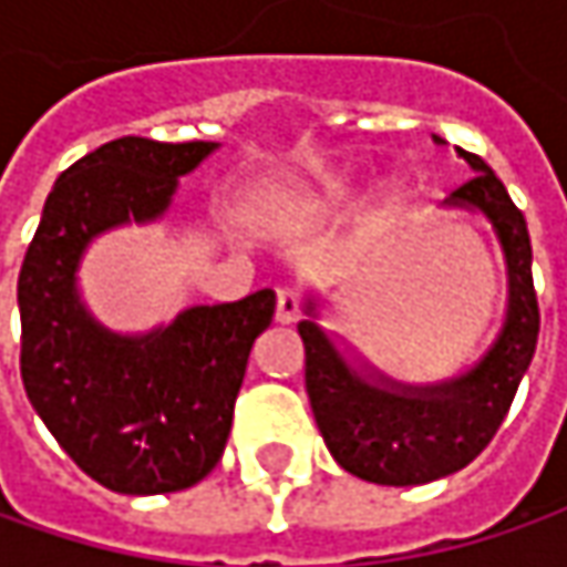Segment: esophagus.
Here are the masks:
<instances>
[{
	"mask_svg": "<svg viewBox=\"0 0 567 567\" xmlns=\"http://www.w3.org/2000/svg\"><path fill=\"white\" fill-rule=\"evenodd\" d=\"M299 318V296L290 287H280L277 290V321L280 324H293Z\"/></svg>",
	"mask_w": 567,
	"mask_h": 567,
	"instance_id": "1",
	"label": "esophagus"
}]
</instances>
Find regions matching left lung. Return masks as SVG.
<instances>
[{"label": "left lung", "mask_w": 567, "mask_h": 567, "mask_svg": "<svg viewBox=\"0 0 567 567\" xmlns=\"http://www.w3.org/2000/svg\"><path fill=\"white\" fill-rule=\"evenodd\" d=\"M432 142L447 144L439 135ZM454 151L473 179L454 188L442 207L473 210L489 224L508 284L502 328L480 360L439 381L391 379L321 324L324 302L316 293L302 299L299 338L318 432L340 467L379 486H423L467 467L498 432L539 338L527 220L483 157Z\"/></svg>", "instance_id": "1"}]
</instances>
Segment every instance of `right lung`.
I'll use <instances>...</instances> for the list:
<instances>
[{
    "label": "right lung",
    "instance_id": "1",
    "mask_svg": "<svg viewBox=\"0 0 567 567\" xmlns=\"http://www.w3.org/2000/svg\"><path fill=\"white\" fill-rule=\"evenodd\" d=\"M217 147L135 135L100 144L55 179L18 274L28 401L78 467L122 495L188 489L220 461L274 290L122 334L84 306L78 268L103 233L164 220L179 179Z\"/></svg>",
    "mask_w": 567,
    "mask_h": 567
}]
</instances>
